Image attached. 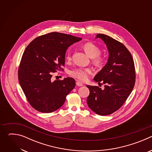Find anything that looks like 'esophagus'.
<instances>
[{
    "mask_svg": "<svg viewBox=\"0 0 152 152\" xmlns=\"http://www.w3.org/2000/svg\"><path fill=\"white\" fill-rule=\"evenodd\" d=\"M76 84L77 86H83V83H81V82H79V81H76Z\"/></svg>",
    "mask_w": 152,
    "mask_h": 152,
    "instance_id": "34e87169",
    "label": "esophagus"
}]
</instances>
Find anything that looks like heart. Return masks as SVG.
Segmentation results:
<instances>
[{
	"label": "heart",
	"mask_w": 152,
	"mask_h": 152,
	"mask_svg": "<svg viewBox=\"0 0 152 152\" xmlns=\"http://www.w3.org/2000/svg\"><path fill=\"white\" fill-rule=\"evenodd\" d=\"M83 49L85 53L91 58L93 59V62L96 66H101L103 63V59L99 55L100 54V49L92 42H86L83 46ZM66 59L69 61L71 60V53L68 50L66 55ZM91 73V70L90 69L78 68L71 70L69 73L72 77L76 78L80 80L85 81L88 78V76Z\"/></svg>",
	"instance_id": "obj_1"
}]
</instances>
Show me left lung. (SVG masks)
<instances>
[{
    "instance_id": "1",
    "label": "left lung",
    "mask_w": 152,
    "mask_h": 152,
    "mask_svg": "<svg viewBox=\"0 0 152 152\" xmlns=\"http://www.w3.org/2000/svg\"><path fill=\"white\" fill-rule=\"evenodd\" d=\"M106 45L109 53L107 61L95 76L94 80L105 84L104 88L87 85L90 94L86 100L88 107L100 115L111 114L123 104L131 93L135 82L133 58L120 42L104 34H98Z\"/></svg>"
}]
</instances>
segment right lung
<instances>
[{
    "instance_id": "1",
    "label": "right lung",
    "mask_w": 152,
    "mask_h": 152,
    "mask_svg": "<svg viewBox=\"0 0 152 152\" xmlns=\"http://www.w3.org/2000/svg\"><path fill=\"white\" fill-rule=\"evenodd\" d=\"M81 39L55 32L36 38L26 48L18 69V80L35 110L44 113L57 110L75 88L72 77L52 81V77L64 66L68 48Z\"/></svg>"
}]
</instances>
